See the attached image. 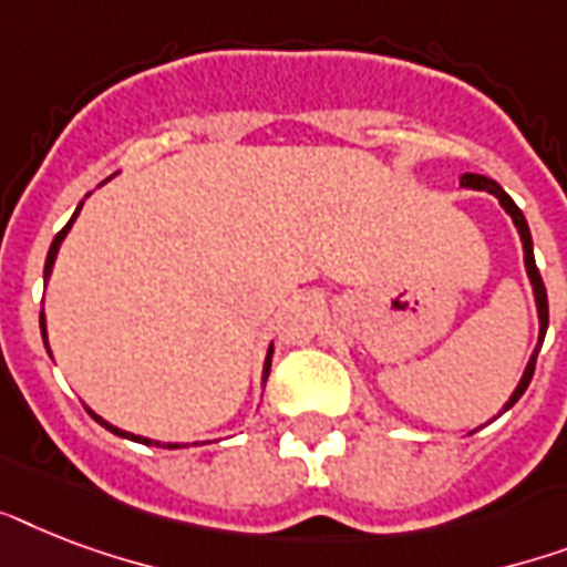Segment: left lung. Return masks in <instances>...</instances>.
Here are the masks:
<instances>
[{
  "label": "left lung",
  "instance_id": "1",
  "mask_svg": "<svg viewBox=\"0 0 567 567\" xmlns=\"http://www.w3.org/2000/svg\"><path fill=\"white\" fill-rule=\"evenodd\" d=\"M462 188H474V190H488V194H494L497 199H501V205L506 208V212L512 214V220H515V226H518L520 231V240H524V265H527V274H529V282H533V291H536V302H538V320H542V338H538V347H542V341H545V332H547V291H545V282H542V274H538L536 267V256H533V238H529V226H527V217H524V212H520L518 205H515V199H512L506 190L497 185L494 179H485V176H476V173H465L462 176ZM536 355L538 350L533 353V359H529L527 371H524V377H520L518 388H515V394L509 396V403H506V409H512V405L518 403L520 394L527 391L529 379H533V373H536Z\"/></svg>",
  "mask_w": 567,
  "mask_h": 567
}]
</instances>
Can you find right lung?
<instances>
[{
  "instance_id": "add662e5",
  "label": "right lung",
  "mask_w": 567,
  "mask_h": 567,
  "mask_svg": "<svg viewBox=\"0 0 567 567\" xmlns=\"http://www.w3.org/2000/svg\"><path fill=\"white\" fill-rule=\"evenodd\" d=\"M79 212H82V205H79V208H75V214H73V220L75 217H79ZM73 220L66 223L64 229L58 231L55 235V240H52V247H49V256H47V270H43V274L49 276V270H52V261H55V256H58V247H61V240H64V235L66 231H70V226H73ZM40 332H43V338H47V327H43V311H40ZM49 350V347H47ZM270 359H274V350H270V353H267V362H265V379H267V373H270ZM93 414V412H91ZM93 417H96V421L102 423V426H105V430H111L114 432V435H123V439H132V441H141V444H155V447H179V444H162V441H150V439H141V435H132V432H123V430H117V426H111V423H105L100 417V414H93Z\"/></svg>"
}]
</instances>
